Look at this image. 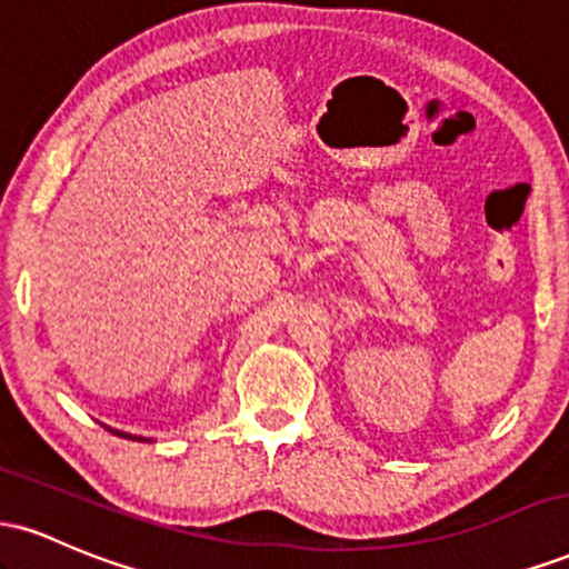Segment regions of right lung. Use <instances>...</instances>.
<instances>
[{"label":"right lung","mask_w":569,"mask_h":569,"mask_svg":"<svg viewBox=\"0 0 569 569\" xmlns=\"http://www.w3.org/2000/svg\"><path fill=\"white\" fill-rule=\"evenodd\" d=\"M109 430H112V428H109ZM112 433H117V436H122V439H139V441H149V439H143V436H130V433H122V430H112Z\"/></svg>","instance_id":"right-lung-1"}]
</instances>
